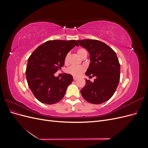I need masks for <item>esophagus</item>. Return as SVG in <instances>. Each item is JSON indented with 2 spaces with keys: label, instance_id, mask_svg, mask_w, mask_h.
<instances>
[{
  "label": "esophagus",
  "instance_id": "obj_1",
  "mask_svg": "<svg viewBox=\"0 0 148 148\" xmlns=\"http://www.w3.org/2000/svg\"><path fill=\"white\" fill-rule=\"evenodd\" d=\"M78 79V78L77 77H73V79L75 80H75H77Z\"/></svg>",
  "mask_w": 148,
  "mask_h": 148
}]
</instances>
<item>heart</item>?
Returning <instances> with one entry per match:
<instances>
[{
    "label": "heart",
    "instance_id": "heart-1",
    "mask_svg": "<svg viewBox=\"0 0 148 148\" xmlns=\"http://www.w3.org/2000/svg\"><path fill=\"white\" fill-rule=\"evenodd\" d=\"M78 54L79 56L82 58L84 56L87 55L86 51L83 48H79L78 49L77 51ZM68 58H69V53H67L65 57V62L66 63L67 61H68ZM66 72L74 76V77H79V76L81 75L84 71H85V67L83 66H70L68 69H66Z\"/></svg>",
    "mask_w": 148,
    "mask_h": 148
}]
</instances>
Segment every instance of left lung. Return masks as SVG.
Segmentation results:
<instances>
[{
    "label": "left lung",
    "instance_id": "left-lung-1",
    "mask_svg": "<svg viewBox=\"0 0 148 148\" xmlns=\"http://www.w3.org/2000/svg\"><path fill=\"white\" fill-rule=\"evenodd\" d=\"M77 41L90 56L91 62L85 74L96 77L94 82L86 79V84L80 92L88 102L102 104L110 99L118 86L120 74L118 58L112 49L98 40L83 39Z\"/></svg>",
    "mask_w": 148,
    "mask_h": 148
}]
</instances>
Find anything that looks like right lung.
I'll return each mask as SVG.
<instances>
[{
	"instance_id": "right-lung-1",
	"label": "right lung",
	"mask_w": 148,
	"mask_h": 148,
	"mask_svg": "<svg viewBox=\"0 0 148 148\" xmlns=\"http://www.w3.org/2000/svg\"><path fill=\"white\" fill-rule=\"evenodd\" d=\"M75 46V40H52L41 45L31 53L28 60L26 77L28 86L36 99L46 104L59 102L73 81L71 75L64 73L61 78L54 73L61 69L65 57Z\"/></svg>"
}]
</instances>
